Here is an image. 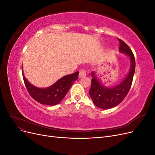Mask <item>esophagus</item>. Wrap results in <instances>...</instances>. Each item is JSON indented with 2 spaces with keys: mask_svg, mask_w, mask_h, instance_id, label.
Here are the masks:
<instances>
[{
  "mask_svg": "<svg viewBox=\"0 0 155 155\" xmlns=\"http://www.w3.org/2000/svg\"><path fill=\"white\" fill-rule=\"evenodd\" d=\"M86 70L84 68H81L79 71V78H83L86 76Z\"/></svg>",
  "mask_w": 155,
  "mask_h": 155,
  "instance_id": "34e87169",
  "label": "esophagus"
}]
</instances>
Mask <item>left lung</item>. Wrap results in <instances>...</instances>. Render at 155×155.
Segmentation results:
<instances>
[{
	"instance_id": "1",
	"label": "left lung",
	"mask_w": 155,
	"mask_h": 155,
	"mask_svg": "<svg viewBox=\"0 0 155 155\" xmlns=\"http://www.w3.org/2000/svg\"><path fill=\"white\" fill-rule=\"evenodd\" d=\"M118 39L120 42V51L128 55L130 58V68L127 76L119 85L110 88L101 85L94 72L91 73L92 78L89 94L94 105L102 109H111L119 105L127 95L133 83L136 65L134 54L125 42L120 39Z\"/></svg>"
}]
</instances>
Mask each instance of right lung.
<instances>
[{
	"mask_svg": "<svg viewBox=\"0 0 155 155\" xmlns=\"http://www.w3.org/2000/svg\"><path fill=\"white\" fill-rule=\"evenodd\" d=\"M79 72L67 75L56 81L54 85L45 88H37L28 81L22 74L28 92L32 98L41 104L55 105L62 101L73 83L78 78Z\"/></svg>",
	"mask_w": 155,
	"mask_h": 155,
	"instance_id": "1",
	"label": "right lung"
}]
</instances>
